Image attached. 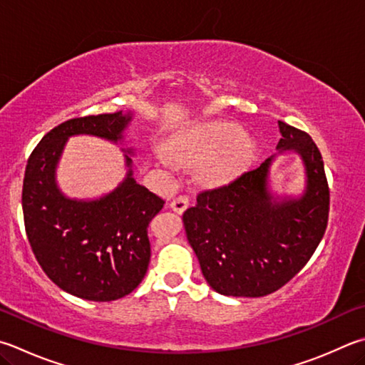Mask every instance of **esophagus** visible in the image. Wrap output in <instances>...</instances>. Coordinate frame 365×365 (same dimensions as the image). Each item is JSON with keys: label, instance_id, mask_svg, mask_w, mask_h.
Masks as SVG:
<instances>
[{"label": "esophagus", "instance_id": "esophagus-1", "mask_svg": "<svg viewBox=\"0 0 365 365\" xmlns=\"http://www.w3.org/2000/svg\"><path fill=\"white\" fill-rule=\"evenodd\" d=\"M188 204H190V201H188V196L180 195V196H177L175 200L170 202V209L174 210L175 214H182V212L188 207Z\"/></svg>", "mask_w": 365, "mask_h": 365}]
</instances>
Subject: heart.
Returning <instances> with one entry per match:
<instances>
[{"mask_svg":"<svg viewBox=\"0 0 365 365\" xmlns=\"http://www.w3.org/2000/svg\"><path fill=\"white\" fill-rule=\"evenodd\" d=\"M170 151L175 158L200 164L205 177L225 178L240 170L254 151V142L242 135V130L230 123H205L193 130L175 138L170 143ZM164 165H172V160L164 151L158 153Z\"/></svg>","mask_w":365,"mask_h":365,"instance_id":"b5f03b06","label":"heart"}]
</instances>
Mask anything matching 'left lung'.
I'll return each mask as SVG.
<instances>
[{
  "label": "left lung",
  "instance_id": "8db88e82",
  "mask_svg": "<svg viewBox=\"0 0 365 365\" xmlns=\"http://www.w3.org/2000/svg\"><path fill=\"white\" fill-rule=\"evenodd\" d=\"M279 124L277 155L302 158L307 185L302 196L269 191L274 156L233 182L197 195L183 212V227L201 271L215 292L263 297L276 292L308 263L329 220V185L322 156L307 132Z\"/></svg>",
  "mask_w": 365,
  "mask_h": 365
}]
</instances>
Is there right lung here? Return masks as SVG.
<instances>
[{
    "label": "right lung",
    "mask_w": 365,
    "mask_h": 365,
    "mask_svg": "<svg viewBox=\"0 0 365 365\" xmlns=\"http://www.w3.org/2000/svg\"><path fill=\"white\" fill-rule=\"evenodd\" d=\"M130 121L132 111L68 119L41 138L26 163L22 209L33 254L52 282L84 300H118L142 282L151 255L148 223L164 201L132 177L134 148H121L124 180L97 200L65 196L57 164L70 137L121 143Z\"/></svg>",
    "instance_id": "add662e5"
}]
</instances>
